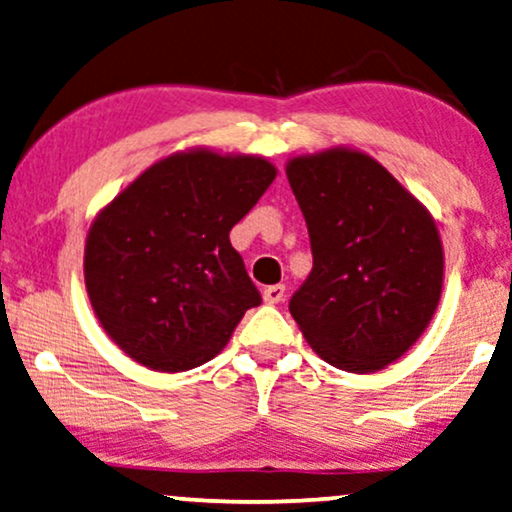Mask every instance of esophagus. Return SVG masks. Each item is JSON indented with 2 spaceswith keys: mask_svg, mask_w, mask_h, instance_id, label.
Masks as SVG:
<instances>
[{
  "mask_svg": "<svg viewBox=\"0 0 512 512\" xmlns=\"http://www.w3.org/2000/svg\"><path fill=\"white\" fill-rule=\"evenodd\" d=\"M263 301L275 305V303H282L284 301V284H272L263 291Z\"/></svg>",
  "mask_w": 512,
  "mask_h": 512,
  "instance_id": "esophagus-1",
  "label": "esophagus"
}]
</instances>
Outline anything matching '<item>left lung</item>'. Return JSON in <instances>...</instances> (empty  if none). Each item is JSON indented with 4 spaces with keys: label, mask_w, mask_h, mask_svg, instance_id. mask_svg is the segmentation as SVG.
Here are the masks:
<instances>
[{
    "label": "left lung",
    "mask_w": 512,
    "mask_h": 512,
    "mask_svg": "<svg viewBox=\"0 0 512 512\" xmlns=\"http://www.w3.org/2000/svg\"><path fill=\"white\" fill-rule=\"evenodd\" d=\"M287 178L313 247V272L291 296V317L331 367L386 369L440 305L444 251L435 218L357 148L291 157Z\"/></svg>",
    "instance_id": "8db88e82"
}]
</instances>
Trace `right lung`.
Masks as SVG:
<instances>
[{"label": "right lung", "mask_w": 512, "mask_h": 512, "mask_svg": "<svg viewBox=\"0 0 512 512\" xmlns=\"http://www.w3.org/2000/svg\"><path fill=\"white\" fill-rule=\"evenodd\" d=\"M275 176V164L258 155L178 150L98 211L84 244V284L119 350L164 374L221 353L261 303L230 230Z\"/></svg>", "instance_id": "obj_1"}]
</instances>
